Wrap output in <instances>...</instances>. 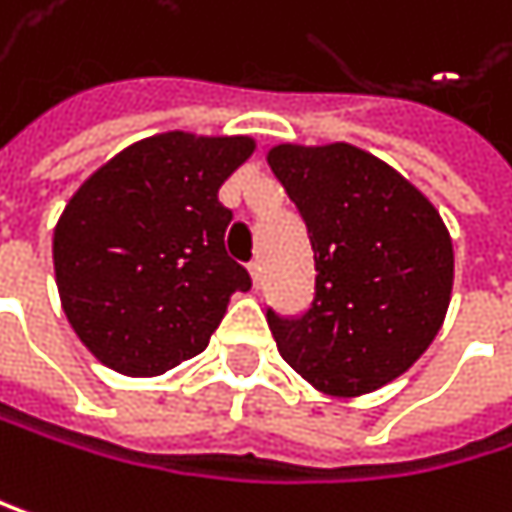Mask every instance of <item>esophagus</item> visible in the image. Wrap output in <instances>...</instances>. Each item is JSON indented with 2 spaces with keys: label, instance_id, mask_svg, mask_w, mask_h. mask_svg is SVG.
Listing matches in <instances>:
<instances>
[{
  "label": "esophagus",
  "instance_id": "1",
  "mask_svg": "<svg viewBox=\"0 0 512 512\" xmlns=\"http://www.w3.org/2000/svg\"><path fill=\"white\" fill-rule=\"evenodd\" d=\"M248 273H251L254 288H261V285H264V267H261V261H251V264H248Z\"/></svg>",
  "mask_w": 512,
  "mask_h": 512
}]
</instances>
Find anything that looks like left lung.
<instances>
[{"label":"left lung","mask_w":512,"mask_h":512,"mask_svg":"<svg viewBox=\"0 0 512 512\" xmlns=\"http://www.w3.org/2000/svg\"><path fill=\"white\" fill-rule=\"evenodd\" d=\"M267 161L309 227L318 273L306 315L267 312L279 354L321 393L381 390L444 324L453 239L417 185L351 143H279Z\"/></svg>","instance_id":"left-lung-1"}]
</instances>
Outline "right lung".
I'll list each match as a JSON object with an SVG mask.
<instances>
[{
    "mask_svg": "<svg viewBox=\"0 0 512 512\" xmlns=\"http://www.w3.org/2000/svg\"><path fill=\"white\" fill-rule=\"evenodd\" d=\"M251 137L164 131L101 164L65 203L53 270L68 324L107 369L164 375L197 357L251 279L224 251L221 182Z\"/></svg>",
    "mask_w": 512,
    "mask_h": 512,
    "instance_id": "add662e5",
    "label": "right lung"
}]
</instances>
